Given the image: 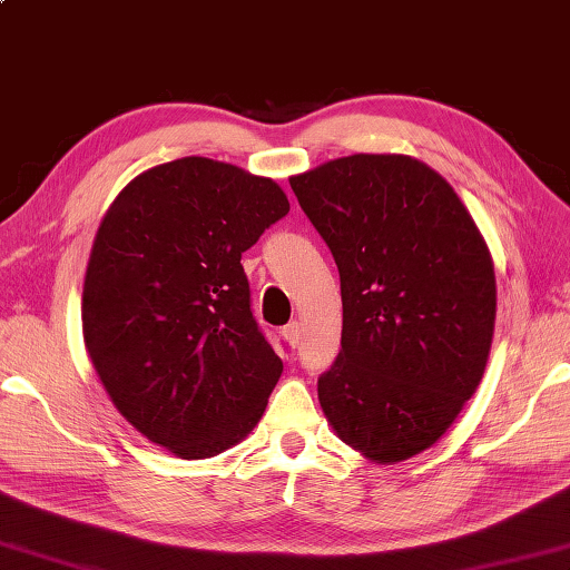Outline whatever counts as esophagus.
Returning a JSON list of instances; mask_svg holds the SVG:
<instances>
[{
  "label": "esophagus",
  "mask_w": 570,
  "mask_h": 570,
  "mask_svg": "<svg viewBox=\"0 0 570 570\" xmlns=\"http://www.w3.org/2000/svg\"><path fill=\"white\" fill-rule=\"evenodd\" d=\"M283 336L285 341L293 345V348H297L299 341H302V324L299 322H289L285 328H283Z\"/></svg>",
  "instance_id": "1"
}]
</instances>
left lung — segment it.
Listing matches in <instances>:
<instances>
[{
  "mask_svg": "<svg viewBox=\"0 0 570 570\" xmlns=\"http://www.w3.org/2000/svg\"><path fill=\"white\" fill-rule=\"evenodd\" d=\"M289 186L341 275V353L318 404L345 445L404 462L445 435L483 377L489 246L448 180L406 155L341 157Z\"/></svg>",
  "mask_w": 570,
  "mask_h": 570,
  "instance_id": "8db88e82",
  "label": "left lung"
}]
</instances>
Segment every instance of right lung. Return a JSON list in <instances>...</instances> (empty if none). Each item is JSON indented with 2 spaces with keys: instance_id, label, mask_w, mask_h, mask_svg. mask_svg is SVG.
I'll list each match as a JSON object with an SVG mask.
<instances>
[{
  "instance_id": "right-lung-1",
  "label": "right lung",
  "mask_w": 570,
  "mask_h": 570,
  "mask_svg": "<svg viewBox=\"0 0 570 570\" xmlns=\"http://www.w3.org/2000/svg\"><path fill=\"white\" fill-rule=\"evenodd\" d=\"M287 213L275 180L184 157L132 178L96 232L81 295L94 370L125 421L180 460L237 445L281 380L242 254Z\"/></svg>"
}]
</instances>
